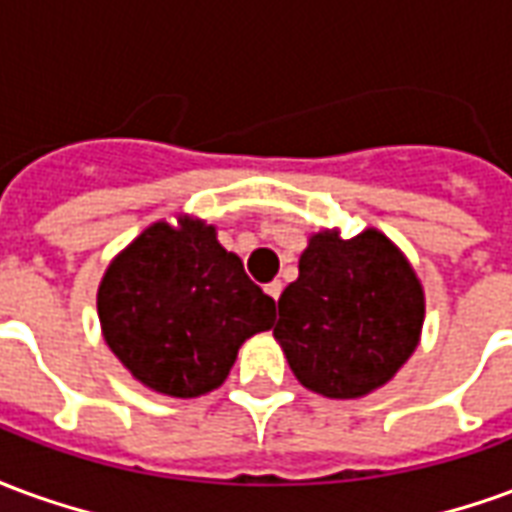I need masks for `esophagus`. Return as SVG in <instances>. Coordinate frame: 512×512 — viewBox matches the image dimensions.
<instances>
[{
  "instance_id": "obj_1",
  "label": "esophagus",
  "mask_w": 512,
  "mask_h": 512,
  "mask_svg": "<svg viewBox=\"0 0 512 512\" xmlns=\"http://www.w3.org/2000/svg\"><path fill=\"white\" fill-rule=\"evenodd\" d=\"M266 293H268V296H271V299L277 301L279 296H282V282H279V279H274V282H268Z\"/></svg>"
}]
</instances>
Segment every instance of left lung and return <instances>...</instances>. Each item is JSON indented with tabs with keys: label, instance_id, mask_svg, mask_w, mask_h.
I'll list each match as a JSON object with an SVG mask.
<instances>
[{
	"label": "left lung",
	"instance_id": "obj_1",
	"mask_svg": "<svg viewBox=\"0 0 512 512\" xmlns=\"http://www.w3.org/2000/svg\"><path fill=\"white\" fill-rule=\"evenodd\" d=\"M425 293L384 233L323 230L301 252L299 279L279 296L274 337L293 376L318 395H370L414 354Z\"/></svg>",
	"mask_w": 512,
	"mask_h": 512
}]
</instances>
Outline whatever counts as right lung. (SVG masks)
<instances>
[{
    "label": "right lung",
    "mask_w": 512,
    "mask_h": 512,
    "mask_svg": "<svg viewBox=\"0 0 512 512\" xmlns=\"http://www.w3.org/2000/svg\"><path fill=\"white\" fill-rule=\"evenodd\" d=\"M274 299L246 277L216 227L156 222L109 263L98 288L106 345L153 392L200 397L230 376L238 348L274 323Z\"/></svg>",
    "instance_id": "obj_1"
}]
</instances>
